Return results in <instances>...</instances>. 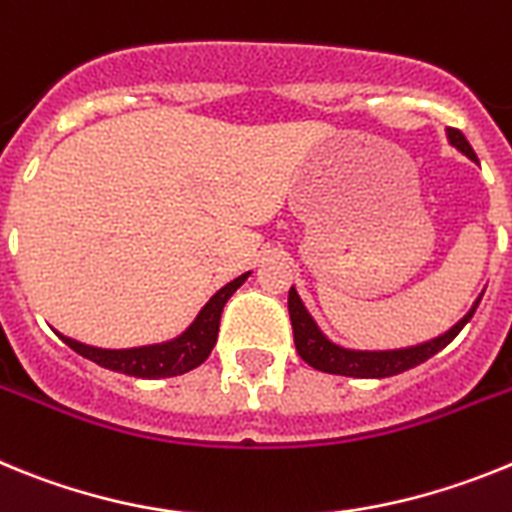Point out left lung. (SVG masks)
<instances>
[{
  "label": "left lung",
  "mask_w": 512,
  "mask_h": 512,
  "mask_svg": "<svg viewBox=\"0 0 512 512\" xmlns=\"http://www.w3.org/2000/svg\"><path fill=\"white\" fill-rule=\"evenodd\" d=\"M446 133L451 146H456L471 162H477V154H474V149H471V144L466 141V136L459 128H448ZM479 301H482V296L474 301V306L448 332H443V335L433 337L428 342H420V345H412V348L399 350H350L342 348V345H335L330 337L319 330L317 322L311 319V314L306 311L304 301L299 299L296 288L288 291V314H291L296 350H299V355L311 368H317V371L324 373H337V376H353V379H386V376H397V373L420 366L428 358H433L438 350L446 348L448 342L464 330V324L474 317Z\"/></svg>",
  "instance_id": "left-lung-1"
}]
</instances>
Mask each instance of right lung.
I'll return each instance as SVG.
<instances>
[{
  "mask_svg": "<svg viewBox=\"0 0 512 512\" xmlns=\"http://www.w3.org/2000/svg\"><path fill=\"white\" fill-rule=\"evenodd\" d=\"M247 278H250V273L239 275L231 283H226L221 291L213 293L211 301L198 311L195 322L182 335H177L175 340L157 342V345H141V348L105 350L71 340V337H64L61 332H56V335L74 353L84 355L87 361L108 368V371L126 373V376H136V379H170V376L193 371L211 355L216 337H219L221 311H224L226 301L231 299V293L237 291Z\"/></svg>",
  "mask_w": 512,
  "mask_h": 512,
  "instance_id": "right-lung-1",
  "label": "right lung"
}]
</instances>
